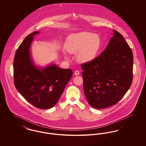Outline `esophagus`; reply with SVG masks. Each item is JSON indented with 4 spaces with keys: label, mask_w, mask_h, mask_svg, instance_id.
<instances>
[{
    "label": "esophagus",
    "mask_w": 146,
    "mask_h": 146,
    "mask_svg": "<svg viewBox=\"0 0 146 146\" xmlns=\"http://www.w3.org/2000/svg\"><path fill=\"white\" fill-rule=\"evenodd\" d=\"M79 74H80V72H79V71L78 70H76L74 72V74H75L76 76H78V75H79Z\"/></svg>",
    "instance_id": "esophagus-1"
}]
</instances>
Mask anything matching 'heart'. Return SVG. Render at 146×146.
I'll list each match as a JSON object with an SVG mask.
<instances>
[{
	"instance_id": "obj_1",
	"label": "heart",
	"mask_w": 146,
	"mask_h": 146,
	"mask_svg": "<svg viewBox=\"0 0 146 146\" xmlns=\"http://www.w3.org/2000/svg\"><path fill=\"white\" fill-rule=\"evenodd\" d=\"M101 46L98 35L88 32H82L71 35L68 38L66 50L70 54H76V60L82 63L92 61L97 55ZM66 59L68 57L64 54Z\"/></svg>"
}]
</instances>
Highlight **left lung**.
<instances>
[{
	"mask_svg": "<svg viewBox=\"0 0 146 146\" xmlns=\"http://www.w3.org/2000/svg\"><path fill=\"white\" fill-rule=\"evenodd\" d=\"M104 51L92 61L81 66L84 94L96 109L116 104L130 88L133 76V54L123 36L113 30Z\"/></svg>",
	"mask_w": 146,
	"mask_h": 146,
	"instance_id": "obj_1",
	"label": "left lung"
}]
</instances>
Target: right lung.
<instances>
[{
	"label": "right lung",
	"instance_id": "right-lung-1",
	"mask_svg": "<svg viewBox=\"0 0 146 146\" xmlns=\"http://www.w3.org/2000/svg\"><path fill=\"white\" fill-rule=\"evenodd\" d=\"M35 31L25 38L17 50L14 60L15 86L29 103L46 110L58 102L72 76V70L62 69L55 64L45 67L35 64L31 53V45Z\"/></svg>",
	"mask_w": 146,
	"mask_h": 146
}]
</instances>
